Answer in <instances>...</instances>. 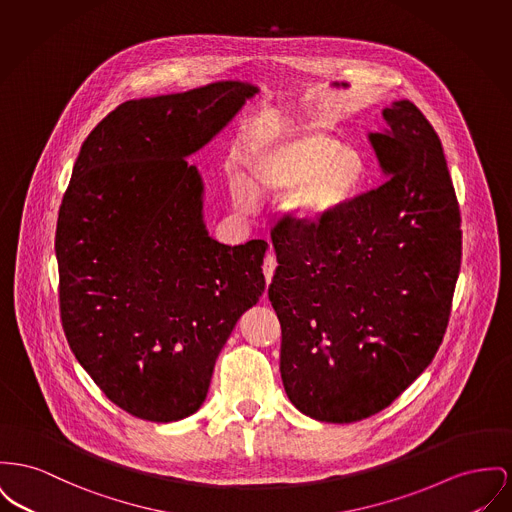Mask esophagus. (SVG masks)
<instances>
[{"instance_id":"1","label":"esophagus","mask_w":512,"mask_h":512,"mask_svg":"<svg viewBox=\"0 0 512 512\" xmlns=\"http://www.w3.org/2000/svg\"><path fill=\"white\" fill-rule=\"evenodd\" d=\"M274 269H276V257H274V253H272V251H269V253H267V257H265V261H263V274H265L267 284L272 280Z\"/></svg>"}]
</instances>
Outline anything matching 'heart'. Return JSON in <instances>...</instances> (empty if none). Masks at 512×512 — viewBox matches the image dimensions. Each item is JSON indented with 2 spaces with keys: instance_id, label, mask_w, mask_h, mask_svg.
<instances>
[{
  "instance_id": "obj_1",
  "label": "heart",
  "mask_w": 512,
  "mask_h": 512,
  "mask_svg": "<svg viewBox=\"0 0 512 512\" xmlns=\"http://www.w3.org/2000/svg\"><path fill=\"white\" fill-rule=\"evenodd\" d=\"M369 174L365 154L325 131L303 129L265 145L249 158L251 185L234 183L241 211L253 209V193H282V209L294 220L319 222L352 205Z\"/></svg>"
}]
</instances>
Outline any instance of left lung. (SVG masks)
<instances>
[{
    "label": "left lung",
    "instance_id": "obj_1",
    "mask_svg": "<svg viewBox=\"0 0 512 512\" xmlns=\"http://www.w3.org/2000/svg\"><path fill=\"white\" fill-rule=\"evenodd\" d=\"M346 87V85H344ZM369 133L389 178L319 224L280 220L269 300L280 375L301 414L365 420L435 358L460 272V209L441 141L410 100Z\"/></svg>",
    "mask_w": 512,
    "mask_h": 512
}]
</instances>
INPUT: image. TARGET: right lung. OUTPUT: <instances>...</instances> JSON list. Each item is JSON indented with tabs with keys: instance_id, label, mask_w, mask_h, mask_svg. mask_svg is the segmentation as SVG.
<instances>
[{
	"instance_id": "1",
	"label": "right lung",
	"mask_w": 512,
	"mask_h": 512,
	"mask_svg": "<svg viewBox=\"0 0 512 512\" xmlns=\"http://www.w3.org/2000/svg\"><path fill=\"white\" fill-rule=\"evenodd\" d=\"M255 92L222 81L127 100L73 166L56 228L61 325L92 381L135 418L195 414L222 346L265 290L267 241L212 240L203 181L185 160Z\"/></svg>"
}]
</instances>
